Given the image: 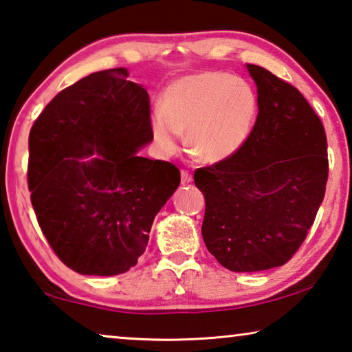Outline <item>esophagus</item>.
Wrapping results in <instances>:
<instances>
[{
    "mask_svg": "<svg viewBox=\"0 0 352 352\" xmlns=\"http://www.w3.org/2000/svg\"><path fill=\"white\" fill-rule=\"evenodd\" d=\"M180 175H182V183H183V185H188V183H191V182H192V175H191V172H188V170H182V172H180Z\"/></svg>",
    "mask_w": 352,
    "mask_h": 352,
    "instance_id": "obj_1",
    "label": "esophagus"
}]
</instances>
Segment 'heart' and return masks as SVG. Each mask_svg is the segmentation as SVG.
Returning a JSON list of instances; mask_svg holds the SVG:
<instances>
[{
	"label": "heart",
	"instance_id": "1",
	"mask_svg": "<svg viewBox=\"0 0 352 352\" xmlns=\"http://www.w3.org/2000/svg\"><path fill=\"white\" fill-rule=\"evenodd\" d=\"M258 96L249 81L224 72H199L170 82L161 111L150 117L156 146L174 155L188 133V144L205 163L230 160L252 135Z\"/></svg>",
	"mask_w": 352,
	"mask_h": 352
}]
</instances>
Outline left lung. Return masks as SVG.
I'll return each mask as SVG.
<instances>
[{"label":"left lung","mask_w":352,"mask_h":352,"mask_svg":"<svg viewBox=\"0 0 352 352\" xmlns=\"http://www.w3.org/2000/svg\"><path fill=\"white\" fill-rule=\"evenodd\" d=\"M258 94L249 141L230 160L197 169L202 236L227 270L255 272L296 254L324 199L329 161L320 117L296 87L246 64Z\"/></svg>","instance_id":"left-lung-1"}]
</instances>
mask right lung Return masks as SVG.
Returning a JSON list of instances; mask_svg holds the SVG:
<instances>
[{
	"instance_id": "1",
	"label": "right lung",
	"mask_w": 352,
	"mask_h": 352,
	"mask_svg": "<svg viewBox=\"0 0 352 352\" xmlns=\"http://www.w3.org/2000/svg\"><path fill=\"white\" fill-rule=\"evenodd\" d=\"M124 67L60 91L30 133L28 186L54 254L85 276L126 272L146 252L180 170L138 152L153 135L150 100Z\"/></svg>"
}]
</instances>
